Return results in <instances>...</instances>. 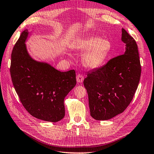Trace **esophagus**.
Returning a JSON list of instances; mask_svg holds the SVG:
<instances>
[{"instance_id":"34e87169","label":"esophagus","mask_w":154,"mask_h":154,"mask_svg":"<svg viewBox=\"0 0 154 154\" xmlns=\"http://www.w3.org/2000/svg\"><path fill=\"white\" fill-rule=\"evenodd\" d=\"M77 81L79 83H82L84 81V77L81 74H78L77 75Z\"/></svg>"}]
</instances>
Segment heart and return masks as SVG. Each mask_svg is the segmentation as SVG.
Instances as JSON below:
<instances>
[{"label":"heart","mask_w":154,"mask_h":154,"mask_svg":"<svg viewBox=\"0 0 154 154\" xmlns=\"http://www.w3.org/2000/svg\"><path fill=\"white\" fill-rule=\"evenodd\" d=\"M77 52H85L82 63L87 68L95 69L102 66L110 53L112 46L108 39L99 37H87L77 41L72 46Z\"/></svg>","instance_id":"obj_1"}]
</instances>
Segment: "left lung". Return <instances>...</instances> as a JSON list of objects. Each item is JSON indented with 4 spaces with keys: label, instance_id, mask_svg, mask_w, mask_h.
<instances>
[{
    "label": "left lung",
    "instance_id": "left-lung-1",
    "mask_svg": "<svg viewBox=\"0 0 154 154\" xmlns=\"http://www.w3.org/2000/svg\"><path fill=\"white\" fill-rule=\"evenodd\" d=\"M121 41L125 44L124 54L88 73L83 82L90 115L95 120H108L123 112L137 88L141 67L137 43L123 28Z\"/></svg>",
    "mask_w": 154,
    "mask_h": 154
}]
</instances>
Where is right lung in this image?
<instances>
[{"label":"right lung","instance_id":"add662e5","mask_svg":"<svg viewBox=\"0 0 154 154\" xmlns=\"http://www.w3.org/2000/svg\"><path fill=\"white\" fill-rule=\"evenodd\" d=\"M29 32H22L11 54L13 85L24 107L38 119L56 122L65 116L64 100L76 85L75 70L60 72L28 53L26 42Z\"/></svg>","mask_w":154,"mask_h":154}]
</instances>
